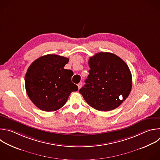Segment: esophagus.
Returning <instances> with one entry per match:
<instances>
[{
    "label": "esophagus",
    "mask_w": 160,
    "mask_h": 160,
    "mask_svg": "<svg viewBox=\"0 0 160 160\" xmlns=\"http://www.w3.org/2000/svg\"><path fill=\"white\" fill-rule=\"evenodd\" d=\"M82 87V82H80V83L78 84V89H80Z\"/></svg>",
    "instance_id": "esophagus-1"
}]
</instances>
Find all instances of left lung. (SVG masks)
I'll list each match as a JSON object with an SVG mask.
<instances>
[{"label":"left lung","mask_w":160,"mask_h":160,"mask_svg":"<svg viewBox=\"0 0 160 160\" xmlns=\"http://www.w3.org/2000/svg\"><path fill=\"white\" fill-rule=\"evenodd\" d=\"M89 75L80 89L87 103L100 111L118 108L129 96L132 75L128 65L113 53L100 52L88 60Z\"/></svg>","instance_id":"1"}]
</instances>
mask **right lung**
<instances>
[{"label": "right lung", "instance_id": "right-lung-1", "mask_svg": "<svg viewBox=\"0 0 160 160\" xmlns=\"http://www.w3.org/2000/svg\"><path fill=\"white\" fill-rule=\"evenodd\" d=\"M68 58L46 55L33 62L25 75L27 94L41 111H56L62 108L78 87L72 82L73 72L64 68Z\"/></svg>", "mask_w": 160, "mask_h": 160}]
</instances>
